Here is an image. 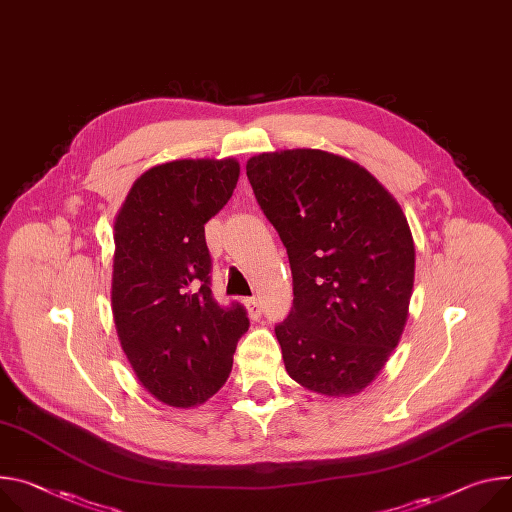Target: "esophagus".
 Masks as SVG:
<instances>
[{
  "label": "esophagus",
  "instance_id": "esophagus-1",
  "mask_svg": "<svg viewBox=\"0 0 512 512\" xmlns=\"http://www.w3.org/2000/svg\"><path fill=\"white\" fill-rule=\"evenodd\" d=\"M245 308L249 312V318H259L261 316V302L257 298H247L245 300Z\"/></svg>",
  "mask_w": 512,
  "mask_h": 512
}]
</instances>
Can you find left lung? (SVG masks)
<instances>
[{
    "label": "left lung",
    "instance_id": "1",
    "mask_svg": "<svg viewBox=\"0 0 512 512\" xmlns=\"http://www.w3.org/2000/svg\"><path fill=\"white\" fill-rule=\"evenodd\" d=\"M247 177L292 267L294 304L275 327L286 371L316 394H359L408 320L414 241L400 204L365 167L320 149L255 155Z\"/></svg>",
    "mask_w": 512,
    "mask_h": 512
}]
</instances>
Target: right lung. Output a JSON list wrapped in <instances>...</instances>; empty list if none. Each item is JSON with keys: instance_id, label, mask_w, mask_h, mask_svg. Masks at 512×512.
I'll return each instance as SVG.
<instances>
[{"instance_id": "1", "label": "right lung", "mask_w": 512, "mask_h": 512, "mask_svg": "<svg viewBox=\"0 0 512 512\" xmlns=\"http://www.w3.org/2000/svg\"><path fill=\"white\" fill-rule=\"evenodd\" d=\"M237 159H177L138 177L114 220L112 316L136 380L192 408L216 394L249 329L241 304L210 290L204 224L237 188Z\"/></svg>"}]
</instances>
